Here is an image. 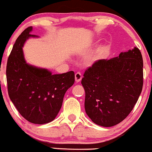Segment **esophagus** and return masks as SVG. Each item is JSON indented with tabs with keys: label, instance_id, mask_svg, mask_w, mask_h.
I'll use <instances>...</instances> for the list:
<instances>
[{
	"label": "esophagus",
	"instance_id": "1",
	"mask_svg": "<svg viewBox=\"0 0 152 152\" xmlns=\"http://www.w3.org/2000/svg\"><path fill=\"white\" fill-rule=\"evenodd\" d=\"M83 76L82 75H81L80 72H77L75 74V82L76 83H79L80 81L81 80V79H82Z\"/></svg>",
	"mask_w": 152,
	"mask_h": 152
}]
</instances>
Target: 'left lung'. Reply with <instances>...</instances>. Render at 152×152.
Returning a JSON list of instances; mask_svg holds the SVG:
<instances>
[{
  "instance_id": "8db88e82",
  "label": "left lung",
  "mask_w": 152,
  "mask_h": 152,
  "mask_svg": "<svg viewBox=\"0 0 152 152\" xmlns=\"http://www.w3.org/2000/svg\"><path fill=\"white\" fill-rule=\"evenodd\" d=\"M143 67L141 53L134 48L118 57L96 61L86 70L81 80L85 110L94 123L109 127L126 118L142 91Z\"/></svg>"
}]
</instances>
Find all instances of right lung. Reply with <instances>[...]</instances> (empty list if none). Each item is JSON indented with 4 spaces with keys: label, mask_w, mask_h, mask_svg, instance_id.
I'll list each match as a JSON object with an SVG mask.
<instances>
[{
    "label": "right lung",
    "mask_w": 152,
    "mask_h": 152,
    "mask_svg": "<svg viewBox=\"0 0 152 152\" xmlns=\"http://www.w3.org/2000/svg\"><path fill=\"white\" fill-rule=\"evenodd\" d=\"M32 27L27 28L17 39L6 65V80L10 99L22 116L37 124L55 119L62 106L64 96L75 83L73 71L52 75L45 69L28 65L23 47L30 37Z\"/></svg>",
    "instance_id": "add662e5"
}]
</instances>
